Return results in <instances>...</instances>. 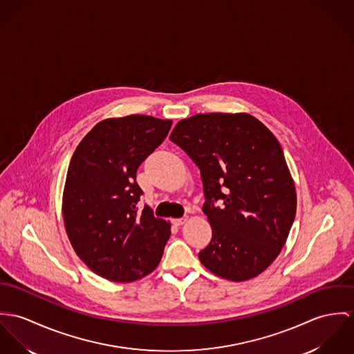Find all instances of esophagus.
Masks as SVG:
<instances>
[{
	"label": "esophagus",
	"instance_id": "34e87169",
	"mask_svg": "<svg viewBox=\"0 0 354 354\" xmlns=\"http://www.w3.org/2000/svg\"><path fill=\"white\" fill-rule=\"evenodd\" d=\"M186 221H187V217H180V218H174V220H172L174 225H176V227H179V225H183Z\"/></svg>",
	"mask_w": 354,
	"mask_h": 354
}]
</instances>
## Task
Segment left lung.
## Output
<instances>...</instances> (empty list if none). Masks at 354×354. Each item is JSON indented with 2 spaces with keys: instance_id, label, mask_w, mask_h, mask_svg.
Listing matches in <instances>:
<instances>
[{
  "instance_id": "left-lung-1",
  "label": "left lung",
  "mask_w": 354,
  "mask_h": 354,
  "mask_svg": "<svg viewBox=\"0 0 354 354\" xmlns=\"http://www.w3.org/2000/svg\"><path fill=\"white\" fill-rule=\"evenodd\" d=\"M169 140L201 172L213 234L198 254L202 265L231 281L261 274L296 214L295 183L273 133L248 114L209 113L179 120Z\"/></svg>"
}]
</instances>
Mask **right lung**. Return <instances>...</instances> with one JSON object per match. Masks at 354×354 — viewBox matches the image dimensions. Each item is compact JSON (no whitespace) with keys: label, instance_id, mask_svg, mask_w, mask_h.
I'll return each mask as SVG.
<instances>
[{"label":"right lung","instance_id":"right-lung-1","mask_svg":"<svg viewBox=\"0 0 354 354\" xmlns=\"http://www.w3.org/2000/svg\"><path fill=\"white\" fill-rule=\"evenodd\" d=\"M172 120L148 115L99 122L76 148L62 213L69 240L96 274L130 282L156 269L169 223L138 209V167L165 140Z\"/></svg>","mask_w":354,"mask_h":354}]
</instances>
